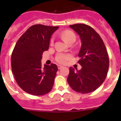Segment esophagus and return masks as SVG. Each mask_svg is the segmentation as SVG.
Instances as JSON below:
<instances>
[{"label":"esophagus","instance_id":"obj_1","mask_svg":"<svg viewBox=\"0 0 121 121\" xmlns=\"http://www.w3.org/2000/svg\"><path fill=\"white\" fill-rule=\"evenodd\" d=\"M57 66H58V69H61V68H62L63 67V66H62V65H57Z\"/></svg>","mask_w":121,"mask_h":121}]
</instances>
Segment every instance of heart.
Here are the masks:
<instances>
[{
    "instance_id": "b5f03b06",
    "label": "heart",
    "mask_w": 121,
    "mask_h": 121,
    "mask_svg": "<svg viewBox=\"0 0 121 121\" xmlns=\"http://www.w3.org/2000/svg\"><path fill=\"white\" fill-rule=\"evenodd\" d=\"M62 37L68 43L71 42H74L76 39V36L75 33L71 30H65L61 33ZM54 41L53 38H52L50 40V43L53 44ZM71 58V55L68 54L58 53L56 56L55 60L56 61L60 64H65L67 61Z\"/></svg>"
}]
</instances>
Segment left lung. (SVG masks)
<instances>
[{"instance_id": "8db88e82", "label": "left lung", "mask_w": 121, "mask_h": 121, "mask_svg": "<svg viewBox=\"0 0 121 121\" xmlns=\"http://www.w3.org/2000/svg\"><path fill=\"white\" fill-rule=\"evenodd\" d=\"M80 35L82 42L78 63L80 70L69 68L68 83L74 91L82 94L92 92L104 82L109 68V57L103 40L93 28L85 24L69 26Z\"/></svg>"}]
</instances>
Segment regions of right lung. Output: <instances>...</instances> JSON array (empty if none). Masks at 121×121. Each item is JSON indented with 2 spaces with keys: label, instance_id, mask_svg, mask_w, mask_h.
I'll return each instance as SVG.
<instances>
[{
  "label": "right lung",
  "instance_id": "obj_1",
  "mask_svg": "<svg viewBox=\"0 0 121 121\" xmlns=\"http://www.w3.org/2000/svg\"><path fill=\"white\" fill-rule=\"evenodd\" d=\"M59 27L35 24L16 44L11 57L12 69L19 86L34 95H43L53 88L58 68L56 64L41 66L43 53L48 50L50 38Z\"/></svg>",
  "mask_w": 121,
  "mask_h": 121
}]
</instances>
